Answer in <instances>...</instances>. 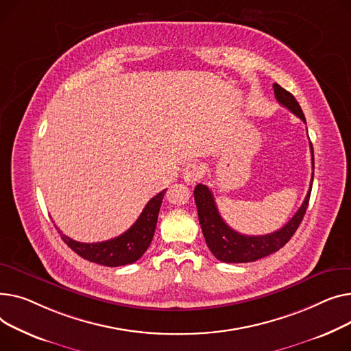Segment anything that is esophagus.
I'll return each mask as SVG.
<instances>
[{
  "label": "esophagus",
  "instance_id": "obj_1",
  "mask_svg": "<svg viewBox=\"0 0 351 351\" xmlns=\"http://www.w3.org/2000/svg\"><path fill=\"white\" fill-rule=\"evenodd\" d=\"M202 174H204V169L198 162H191L182 170V178L190 185L198 182L202 178Z\"/></svg>",
  "mask_w": 351,
  "mask_h": 351
}]
</instances>
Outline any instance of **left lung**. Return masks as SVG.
<instances>
[{
    "label": "left lung",
    "mask_w": 351,
    "mask_h": 351,
    "mask_svg": "<svg viewBox=\"0 0 351 351\" xmlns=\"http://www.w3.org/2000/svg\"><path fill=\"white\" fill-rule=\"evenodd\" d=\"M274 92L276 100L282 106L289 109L293 114H296L300 120L306 123L304 114L300 109V105L295 96L285 90L278 84H274ZM312 152V169L315 170V157H313V147L311 144ZM313 184V176L311 181V187ZM312 189L307 191L303 204L298 213L291 218L285 226L279 231H275L267 235H242L237 231H234L231 226L225 223V221L221 218L218 208L215 205L214 195L211 190L204 184H198L194 190V199L197 204L198 210V219L201 230L207 242L210 251L214 254V256L222 262L226 263H245V262H255L261 258H265L276 251H279L282 246H285L293 234L296 232L298 226L300 225L304 213L307 210L308 198H311Z\"/></svg>",
    "instance_id": "left-lung-1"
}]
</instances>
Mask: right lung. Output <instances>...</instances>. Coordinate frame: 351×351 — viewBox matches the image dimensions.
<instances>
[{"mask_svg": "<svg viewBox=\"0 0 351 351\" xmlns=\"http://www.w3.org/2000/svg\"><path fill=\"white\" fill-rule=\"evenodd\" d=\"M164 194H166V190L154 195L130 228L113 239L85 243L71 239L65 234H62V231L58 232L69 248L84 259L110 267L133 263L141 258L152 243Z\"/></svg>", "mask_w": 351, "mask_h": 351, "instance_id": "right-lung-1", "label": "right lung"}]
</instances>
